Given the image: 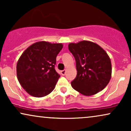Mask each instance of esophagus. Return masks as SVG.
<instances>
[{
  "label": "esophagus",
  "mask_w": 131,
  "mask_h": 131,
  "mask_svg": "<svg viewBox=\"0 0 131 131\" xmlns=\"http://www.w3.org/2000/svg\"><path fill=\"white\" fill-rule=\"evenodd\" d=\"M66 70H64L61 71V75H63V76L66 75Z\"/></svg>",
  "instance_id": "34e87169"
}]
</instances>
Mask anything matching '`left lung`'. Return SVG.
Returning <instances> with one entry per match:
<instances>
[{
    "mask_svg": "<svg viewBox=\"0 0 131 131\" xmlns=\"http://www.w3.org/2000/svg\"><path fill=\"white\" fill-rule=\"evenodd\" d=\"M69 50L76 61L77 75L71 82L74 89L85 96L101 91L109 83L112 65L106 51L89 41L70 43Z\"/></svg>",
    "mask_w": 131,
    "mask_h": 131,
    "instance_id": "8db88e82",
    "label": "left lung"
}]
</instances>
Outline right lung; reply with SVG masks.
<instances>
[{
    "mask_svg": "<svg viewBox=\"0 0 131 131\" xmlns=\"http://www.w3.org/2000/svg\"><path fill=\"white\" fill-rule=\"evenodd\" d=\"M63 47L61 43H34L24 51L16 66L17 77L28 94L43 97L55 88L60 75L54 69L56 56Z\"/></svg>",
    "mask_w": 131,
    "mask_h": 131,
    "instance_id": "right-lung-1",
    "label": "right lung"
}]
</instances>
